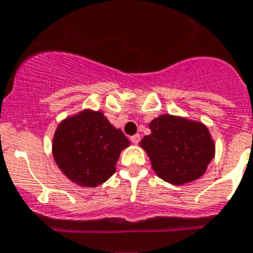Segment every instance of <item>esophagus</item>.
I'll use <instances>...</instances> for the list:
<instances>
[{"label":"esophagus","instance_id":"1","mask_svg":"<svg viewBox=\"0 0 253 253\" xmlns=\"http://www.w3.org/2000/svg\"><path fill=\"white\" fill-rule=\"evenodd\" d=\"M130 140H131V141H132L133 144H137L140 141V135H139V133H136V135H133V136H131Z\"/></svg>","mask_w":253,"mask_h":253}]
</instances>
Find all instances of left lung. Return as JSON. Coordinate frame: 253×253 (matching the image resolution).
Wrapping results in <instances>:
<instances>
[{
	"mask_svg": "<svg viewBox=\"0 0 253 253\" xmlns=\"http://www.w3.org/2000/svg\"><path fill=\"white\" fill-rule=\"evenodd\" d=\"M149 128L152 133L140 145L161 179L182 185L206 172L215 156V144L205 125L163 114L150 122Z\"/></svg>",
	"mask_w": 253,
	"mask_h": 253,
	"instance_id": "left-lung-1",
	"label": "left lung"
}]
</instances>
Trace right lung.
Segmentation results:
<instances>
[{
  "label": "right lung",
  "instance_id": "right-lung-1",
  "mask_svg": "<svg viewBox=\"0 0 253 253\" xmlns=\"http://www.w3.org/2000/svg\"><path fill=\"white\" fill-rule=\"evenodd\" d=\"M128 145V139L101 112L84 110L59 125L52 154L68 179L95 188L116 172L121 152Z\"/></svg>",
  "mask_w": 253,
  "mask_h": 253
}]
</instances>
